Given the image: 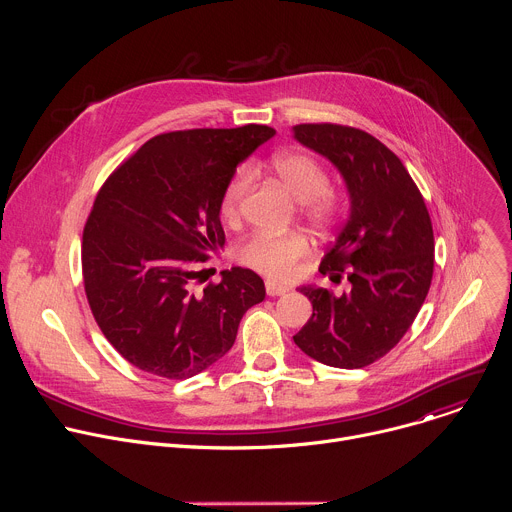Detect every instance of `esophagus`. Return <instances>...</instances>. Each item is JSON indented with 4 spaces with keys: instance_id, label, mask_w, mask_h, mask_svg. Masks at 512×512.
Returning a JSON list of instances; mask_svg holds the SVG:
<instances>
[{
    "instance_id": "obj_1",
    "label": "esophagus",
    "mask_w": 512,
    "mask_h": 512,
    "mask_svg": "<svg viewBox=\"0 0 512 512\" xmlns=\"http://www.w3.org/2000/svg\"><path fill=\"white\" fill-rule=\"evenodd\" d=\"M265 291H267V296L275 298V296H285L287 291H289V287H285V285H279V283H275V281L267 279V281H265Z\"/></svg>"
}]
</instances>
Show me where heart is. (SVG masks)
<instances>
[{
    "instance_id": "obj_1",
    "label": "heart",
    "mask_w": 512,
    "mask_h": 512,
    "mask_svg": "<svg viewBox=\"0 0 512 512\" xmlns=\"http://www.w3.org/2000/svg\"><path fill=\"white\" fill-rule=\"evenodd\" d=\"M273 168L285 188L294 194L300 202H304V212L310 221L318 227L330 225L338 214V198L328 190V174L326 170L306 154H281L273 160ZM253 170L249 166H241L229 178L223 196H221V212L229 221L239 216V208L243 196L251 184ZM310 249L308 237L302 231H285V233H267L259 231L243 241L235 255L237 259L269 277L285 279L294 271V265L300 257H304Z\"/></svg>"
}]
</instances>
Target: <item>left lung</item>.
<instances>
[{"label": "left lung", "instance_id": "left-lung-1", "mask_svg": "<svg viewBox=\"0 0 512 512\" xmlns=\"http://www.w3.org/2000/svg\"><path fill=\"white\" fill-rule=\"evenodd\" d=\"M294 137L328 158L350 194V214L320 273L350 291L304 285L312 318L294 342L336 369H362L385 356L413 324L433 275L427 206L403 162L371 133L336 123H302Z\"/></svg>", "mask_w": 512, "mask_h": 512}]
</instances>
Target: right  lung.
<instances>
[{"label": "right lung", "instance_id": "1", "mask_svg": "<svg viewBox=\"0 0 512 512\" xmlns=\"http://www.w3.org/2000/svg\"><path fill=\"white\" fill-rule=\"evenodd\" d=\"M275 135L267 125L186 129L152 137L101 186L83 231L91 312L133 367L190 379L235 344L263 279L243 267L202 283L200 265L225 245L221 196L237 166Z\"/></svg>", "mask_w": 512, "mask_h": 512}]
</instances>
